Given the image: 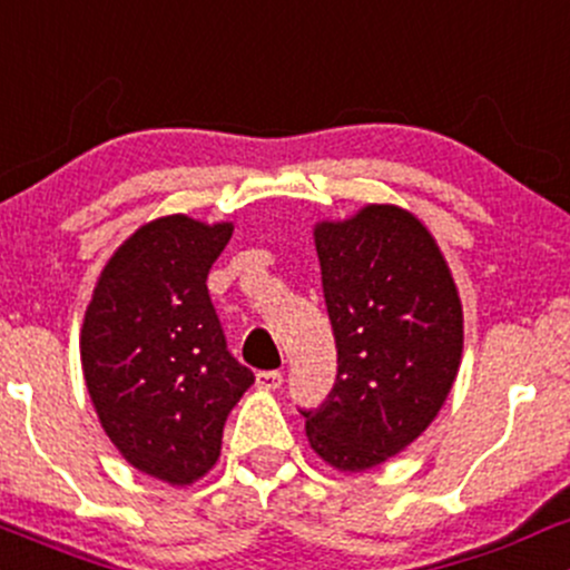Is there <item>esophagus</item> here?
Listing matches in <instances>:
<instances>
[{"mask_svg": "<svg viewBox=\"0 0 570 570\" xmlns=\"http://www.w3.org/2000/svg\"><path fill=\"white\" fill-rule=\"evenodd\" d=\"M255 385L261 390H279V385H283V374H279V371H261V374L255 376Z\"/></svg>", "mask_w": 570, "mask_h": 570, "instance_id": "34e87169", "label": "esophagus"}]
</instances>
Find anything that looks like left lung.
<instances>
[{
  "mask_svg": "<svg viewBox=\"0 0 570 570\" xmlns=\"http://www.w3.org/2000/svg\"><path fill=\"white\" fill-rule=\"evenodd\" d=\"M338 374L304 412L306 439L331 469L361 474L423 436L463 357V304L425 223L395 204H366L315 223Z\"/></svg>",
  "mask_w": 570,
  "mask_h": 570,
  "instance_id": "8db88e82",
  "label": "left lung"
}]
</instances>
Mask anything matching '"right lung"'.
Masks as SVG:
<instances>
[{
    "label": "right lung",
    "instance_id": "obj_1",
    "mask_svg": "<svg viewBox=\"0 0 570 570\" xmlns=\"http://www.w3.org/2000/svg\"><path fill=\"white\" fill-rule=\"evenodd\" d=\"M234 223L164 215L110 255L80 328L88 395L115 450L185 488L213 471L250 368L226 350L207 274Z\"/></svg>",
    "mask_w": 570,
    "mask_h": 570
}]
</instances>
